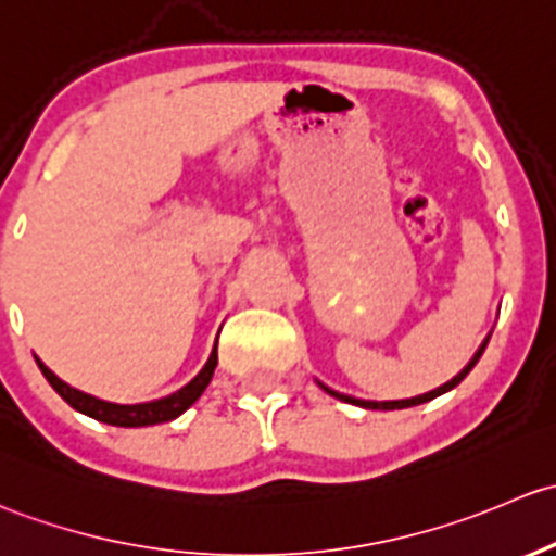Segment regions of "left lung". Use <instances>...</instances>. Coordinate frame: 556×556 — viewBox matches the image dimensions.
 Segmentation results:
<instances>
[{
  "instance_id": "8db88e82",
  "label": "left lung",
  "mask_w": 556,
  "mask_h": 556,
  "mask_svg": "<svg viewBox=\"0 0 556 556\" xmlns=\"http://www.w3.org/2000/svg\"><path fill=\"white\" fill-rule=\"evenodd\" d=\"M488 342H490V337H488V340L482 342V345H479V351L473 353V358H471V362H468L466 366H463V371H457V375L452 377L450 382H444V386H439L437 391H428V393H422V396H415V399H402V402H364V399H353V396H345V393H337V391H331V388H326V386H320V388H324L326 393H331V396H334V399H340V402L356 404V406H366V409H406V406L426 404V402H431V399H437V396H442V393L452 391V388H455L457 382H460L463 377H466L468 371H471L473 366H477L479 358H482L484 348H488Z\"/></svg>"
}]
</instances>
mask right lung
<instances>
[{
  "label": "right lung",
  "mask_w": 556,
  "mask_h": 556,
  "mask_svg": "<svg viewBox=\"0 0 556 556\" xmlns=\"http://www.w3.org/2000/svg\"><path fill=\"white\" fill-rule=\"evenodd\" d=\"M216 362H219V356H216V345H214L208 362H205L203 369L198 371V377L187 382L185 388H179L176 393H170V396L157 399V402H147V404H112V402H101V399L90 396V393H83L77 391V388L66 386L61 377H55L53 371L37 358L45 380L55 388V393H59L68 406H74V409L83 412V415L93 417V420L109 422V426H119V428L157 426V422H168L174 420V417H179L181 412L190 409V406L200 399V393L208 388L211 377H214Z\"/></svg>",
  "instance_id": "obj_1"
}]
</instances>
